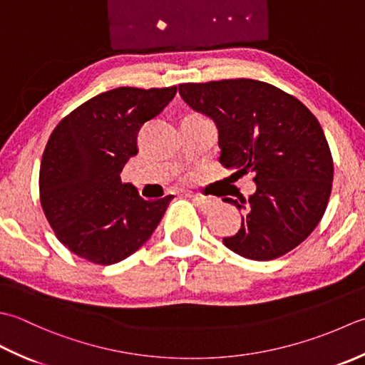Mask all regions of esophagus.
<instances>
[{
    "label": "esophagus",
    "instance_id": "34e87169",
    "mask_svg": "<svg viewBox=\"0 0 365 365\" xmlns=\"http://www.w3.org/2000/svg\"><path fill=\"white\" fill-rule=\"evenodd\" d=\"M192 200L195 202L200 207H203V210H211V207L217 206L219 200L215 197H203V195H192Z\"/></svg>",
    "mask_w": 365,
    "mask_h": 365
}]
</instances>
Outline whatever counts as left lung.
I'll use <instances>...</instances> for the list:
<instances>
[{
    "label": "left lung",
    "instance_id": "left-lung-1",
    "mask_svg": "<svg viewBox=\"0 0 365 365\" xmlns=\"http://www.w3.org/2000/svg\"><path fill=\"white\" fill-rule=\"evenodd\" d=\"M187 106L217 125L220 163L252 173L255 193L240 202L241 228L224 244L257 262L279 258L314 232L329 202L334 163L324 132L293 96L250 78L182 83Z\"/></svg>",
    "mask_w": 365,
    "mask_h": 365
}]
</instances>
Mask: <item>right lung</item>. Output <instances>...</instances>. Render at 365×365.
Segmentation results:
<instances>
[{
  "instance_id": "add662e5",
  "label": "right lung",
  "mask_w": 365,
  "mask_h": 365,
  "mask_svg": "<svg viewBox=\"0 0 365 365\" xmlns=\"http://www.w3.org/2000/svg\"><path fill=\"white\" fill-rule=\"evenodd\" d=\"M176 86H121L98 94L61 120L42 155L39 190L56 237L96 264H115L150 240L173 195L148 200L121 182L137 155L141 125L175 98Z\"/></svg>"
}]
</instances>
